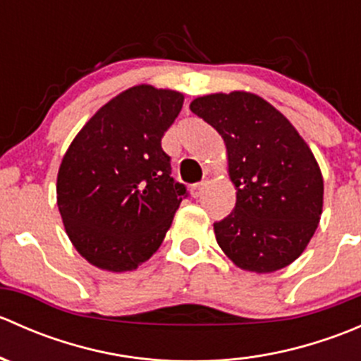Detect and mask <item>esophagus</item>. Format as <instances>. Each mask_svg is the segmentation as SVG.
<instances>
[{
  "label": "esophagus",
  "mask_w": 361,
  "mask_h": 361,
  "mask_svg": "<svg viewBox=\"0 0 361 361\" xmlns=\"http://www.w3.org/2000/svg\"><path fill=\"white\" fill-rule=\"evenodd\" d=\"M204 181H201V183H195V185H192L190 187V194H192V197H201V194H202V190H204Z\"/></svg>",
  "instance_id": "esophagus-1"
}]
</instances>
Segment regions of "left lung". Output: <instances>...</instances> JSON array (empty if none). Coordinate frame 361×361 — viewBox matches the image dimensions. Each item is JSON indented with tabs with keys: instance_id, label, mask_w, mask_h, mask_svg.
Masks as SVG:
<instances>
[{
	"instance_id": "1",
	"label": "left lung",
	"mask_w": 361,
	"mask_h": 361,
	"mask_svg": "<svg viewBox=\"0 0 361 361\" xmlns=\"http://www.w3.org/2000/svg\"><path fill=\"white\" fill-rule=\"evenodd\" d=\"M190 110L218 130L235 185V207L214 221V235L238 267L274 272L300 257L323 207L314 155L285 116L248 92L211 94Z\"/></svg>"
}]
</instances>
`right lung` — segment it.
<instances>
[{
  "label": "right lung",
  "mask_w": 361,
  "mask_h": 361,
  "mask_svg": "<svg viewBox=\"0 0 361 361\" xmlns=\"http://www.w3.org/2000/svg\"><path fill=\"white\" fill-rule=\"evenodd\" d=\"M181 106L180 92L133 87L69 145L57 174V206L75 248L96 267L123 272L147 262L188 197L160 145Z\"/></svg>",
  "instance_id": "1"
}]
</instances>
